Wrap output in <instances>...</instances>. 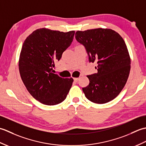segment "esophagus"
Wrapping results in <instances>:
<instances>
[{
  "instance_id": "obj_1",
  "label": "esophagus",
  "mask_w": 146,
  "mask_h": 146,
  "mask_svg": "<svg viewBox=\"0 0 146 146\" xmlns=\"http://www.w3.org/2000/svg\"><path fill=\"white\" fill-rule=\"evenodd\" d=\"M78 80H79V78H74V81L75 82H78Z\"/></svg>"
}]
</instances>
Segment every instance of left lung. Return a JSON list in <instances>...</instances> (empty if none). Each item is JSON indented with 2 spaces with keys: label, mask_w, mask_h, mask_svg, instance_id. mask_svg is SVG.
<instances>
[{
  "label": "left lung",
  "mask_w": 146,
  "mask_h": 146,
  "mask_svg": "<svg viewBox=\"0 0 146 146\" xmlns=\"http://www.w3.org/2000/svg\"><path fill=\"white\" fill-rule=\"evenodd\" d=\"M75 38L85 46L89 61L98 64V72L87 76L89 85L82 88L85 97L98 104L113 100L124 87L131 70L124 40L115 31L103 28L78 31Z\"/></svg>",
  "instance_id": "left-lung-1"
}]
</instances>
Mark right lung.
Returning <instances> with one entry per match:
<instances>
[{"mask_svg":"<svg viewBox=\"0 0 146 146\" xmlns=\"http://www.w3.org/2000/svg\"><path fill=\"white\" fill-rule=\"evenodd\" d=\"M74 35L75 31L41 28L27 36L22 46L19 60L21 79L29 94L42 104L61 103L72 86V78H61L52 73V67L70 46Z\"/></svg>","mask_w":146,"mask_h":146,"instance_id":"add662e5","label":"right lung"}]
</instances>
